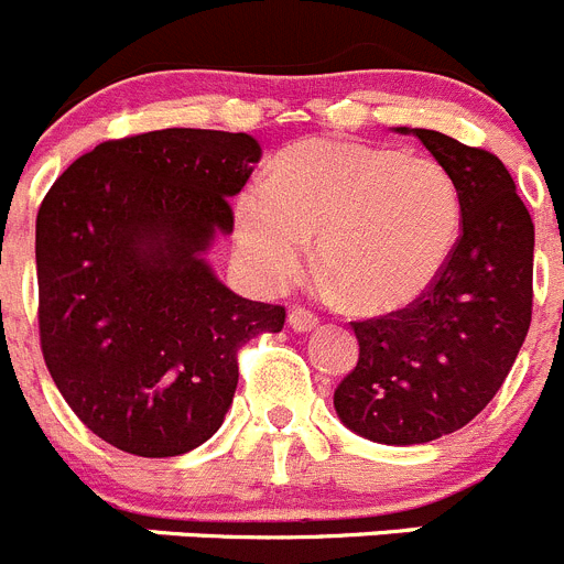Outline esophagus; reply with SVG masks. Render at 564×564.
<instances>
[{
  "mask_svg": "<svg viewBox=\"0 0 564 564\" xmlns=\"http://www.w3.org/2000/svg\"><path fill=\"white\" fill-rule=\"evenodd\" d=\"M288 324H291L293 333H310V329L318 327V318L316 313H310V310L293 307L291 313H288Z\"/></svg>",
  "mask_w": 564,
  "mask_h": 564,
  "instance_id": "esophagus-1",
  "label": "esophagus"
}]
</instances>
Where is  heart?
I'll use <instances>...</instances> for the list:
<instances>
[{"mask_svg": "<svg viewBox=\"0 0 564 564\" xmlns=\"http://www.w3.org/2000/svg\"><path fill=\"white\" fill-rule=\"evenodd\" d=\"M462 193L436 159L304 139L235 204V240L265 285L299 276L318 237L322 268L364 313H389L433 285L462 231Z\"/></svg>", "mask_w": 564, "mask_h": 564, "instance_id": "obj_1", "label": "heart"}]
</instances>
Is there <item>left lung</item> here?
<instances>
[{
    "instance_id": "left-lung-1",
    "label": "left lung",
    "mask_w": 564,
    "mask_h": 564,
    "mask_svg": "<svg viewBox=\"0 0 564 564\" xmlns=\"http://www.w3.org/2000/svg\"><path fill=\"white\" fill-rule=\"evenodd\" d=\"M397 131L453 173L462 235L420 299L352 322L360 358L333 402L358 436L405 447L464 427L503 386L531 324L534 224L498 156L427 128Z\"/></svg>"
}]
</instances>
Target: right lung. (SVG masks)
<instances>
[{"label":"right lung","mask_w":564,"mask_h":564,"mask_svg":"<svg viewBox=\"0 0 564 564\" xmlns=\"http://www.w3.org/2000/svg\"><path fill=\"white\" fill-rule=\"evenodd\" d=\"M260 156L254 137L204 128L111 139L41 204V352L77 420L117 451L204 444L235 397L237 349L285 324V307L237 296L206 260Z\"/></svg>","instance_id":"obj_1"}]
</instances>
